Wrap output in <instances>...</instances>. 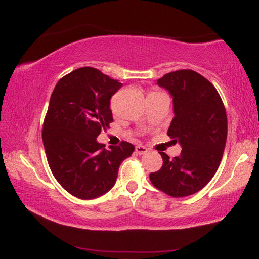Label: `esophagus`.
Masks as SVG:
<instances>
[{
    "mask_svg": "<svg viewBox=\"0 0 259 259\" xmlns=\"http://www.w3.org/2000/svg\"><path fill=\"white\" fill-rule=\"evenodd\" d=\"M135 150H136V153H137L138 155H143V154H146L148 152V149L145 147V146H140V145H138V146H136V148H135Z\"/></svg>",
    "mask_w": 259,
    "mask_h": 259,
    "instance_id": "esophagus-1",
    "label": "esophagus"
}]
</instances>
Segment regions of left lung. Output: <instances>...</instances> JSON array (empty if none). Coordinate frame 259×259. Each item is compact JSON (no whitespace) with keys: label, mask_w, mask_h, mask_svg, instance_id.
I'll list each match as a JSON object with an SVG mask.
<instances>
[{"label":"left lung","mask_w":259,"mask_h":259,"mask_svg":"<svg viewBox=\"0 0 259 259\" xmlns=\"http://www.w3.org/2000/svg\"><path fill=\"white\" fill-rule=\"evenodd\" d=\"M157 84L173 97L175 117L167 135L182 150L173 158L159 153L163 165L149 179L164 194L186 197L204 188L218 171L227 143V112L213 83L194 70L168 72Z\"/></svg>","instance_id":"obj_1"}]
</instances>
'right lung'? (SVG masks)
<instances>
[{
	"instance_id": "obj_1",
	"label": "right lung",
	"mask_w": 259,
	"mask_h": 259,
	"mask_svg": "<svg viewBox=\"0 0 259 259\" xmlns=\"http://www.w3.org/2000/svg\"><path fill=\"white\" fill-rule=\"evenodd\" d=\"M121 86L100 70L83 67L61 78L51 95L41 131L46 158L56 181L77 198L109 191L120 164L135 150L128 142L111 150L96 142L113 122L111 97Z\"/></svg>"
}]
</instances>
